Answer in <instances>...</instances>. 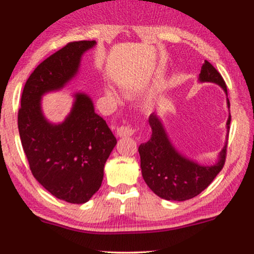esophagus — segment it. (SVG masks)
Instances as JSON below:
<instances>
[{
  "mask_svg": "<svg viewBox=\"0 0 254 254\" xmlns=\"http://www.w3.org/2000/svg\"><path fill=\"white\" fill-rule=\"evenodd\" d=\"M117 134L119 137H129L134 134V129L130 126H120L117 129Z\"/></svg>",
  "mask_w": 254,
  "mask_h": 254,
  "instance_id": "esophagus-1",
  "label": "esophagus"
}]
</instances>
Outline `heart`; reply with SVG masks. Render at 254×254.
<instances>
[{
	"mask_svg": "<svg viewBox=\"0 0 254 254\" xmlns=\"http://www.w3.org/2000/svg\"><path fill=\"white\" fill-rule=\"evenodd\" d=\"M105 91H106V93H107V96L111 97V98H112V99H114V100H117V99H118L117 92L114 91V90H112V89H110V88H109V89H106Z\"/></svg>",
	"mask_w": 254,
	"mask_h": 254,
	"instance_id": "heart-1",
	"label": "heart"
}]
</instances>
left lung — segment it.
Returning <instances> with one entry per match:
<instances>
[{
    "mask_svg": "<svg viewBox=\"0 0 254 254\" xmlns=\"http://www.w3.org/2000/svg\"><path fill=\"white\" fill-rule=\"evenodd\" d=\"M199 82L215 83L227 95L229 118L227 121V141L214 164L204 165L184 156L170 140L161 118L152 113L149 117L152 134L147 143L138 147L141 171L144 182L156 195L169 201H185L199 195L223 169L227 156L228 133L230 129V102L227 85L220 72L207 60L201 67Z\"/></svg>",
    "mask_w": 254,
    "mask_h": 254,
    "instance_id": "8db88e82",
    "label": "left lung"
}]
</instances>
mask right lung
I'll use <instances>...</instances> for the list:
<instances>
[{"instance_id":"add662e5","label":"right lung","mask_w":254,"mask_h":254,"mask_svg":"<svg viewBox=\"0 0 254 254\" xmlns=\"http://www.w3.org/2000/svg\"><path fill=\"white\" fill-rule=\"evenodd\" d=\"M96 44L69 43L41 62L25 83L18 111L19 136L31 172L52 195L69 203L88 202L99 190L117 138L86 93L72 95L70 112L60 124L44 116L41 98L64 89L77 75L83 54Z\"/></svg>"}]
</instances>
